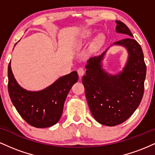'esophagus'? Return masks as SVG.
<instances>
[{
	"instance_id": "34e87169",
	"label": "esophagus",
	"mask_w": 155,
	"mask_h": 155,
	"mask_svg": "<svg viewBox=\"0 0 155 155\" xmlns=\"http://www.w3.org/2000/svg\"><path fill=\"white\" fill-rule=\"evenodd\" d=\"M77 72H78V74H79V76L81 77V76H82L84 74L85 71L83 68H78Z\"/></svg>"
}]
</instances>
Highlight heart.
Segmentation results:
<instances>
[{"label": "heart", "mask_w": 155, "mask_h": 155, "mask_svg": "<svg viewBox=\"0 0 155 155\" xmlns=\"http://www.w3.org/2000/svg\"><path fill=\"white\" fill-rule=\"evenodd\" d=\"M90 34H91V33H90V31L83 32V33L79 35V38H78L77 43L79 44H82L83 43H84V42L89 38V37L90 36Z\"/></svg>", "instance_id": "b5f03b06"}]
</instances>
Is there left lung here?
Listing matches in <instances>:
<instances>
[{"mask_svg":"<svg viewBox=\"0 0 155 155\" xmlns=\"http://www.w3.org/2000/svg\"><path fill=\"white\" fill-rule=\"evenodd\" d=\"M116 31L127 35L113 44L125 47L128 58L123 70L117 75L102 68L106 51L87 60L86 74L82 77L85 95L92 116L97 122L115 126L126 121L134 113L144 91L147 67L140 44L126 25L116 20Z\"/></svg>","mask_w":155,"mask_h":155,"instance_id":"8db88e82","label":"left lung"}]
</instances>
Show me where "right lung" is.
Masks as SVG:
<instances>
[{"mask_svg":"<svg viewBox=\"0 0 155 155\" xmlns=\"http://www.w3.org/2000/svg\"><path fill=\"white\" fill-rule=\"evenodd\" d=\"M8 79V94L19 115L30 125L44 128L54 125L60 120L68 94L79 76L75 71L59 78L44 90L28 91L16 81L9 63Z\"/></svg>","mask_w":155,"mask_h":155,"instance_id":"right-lung-1","label":"right lung"}]
</instances>
